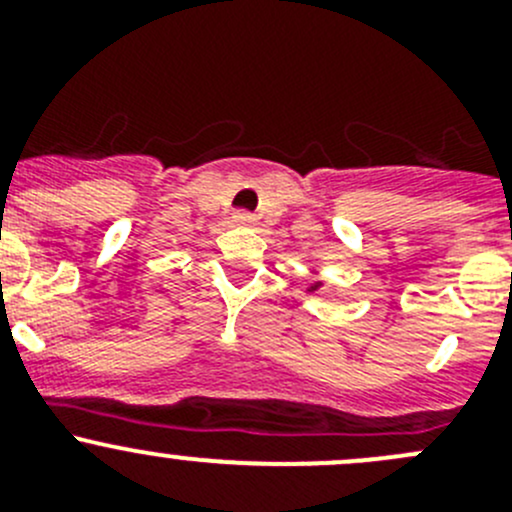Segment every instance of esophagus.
Returning a JSON list of instances; mask_svg holds the SVG:
<instances>
[{"mask_svg":"<svg viewBox=\"0 0 512 512\" xmlns=\"http://www.w3.org/2000/svg\"><path fill=\"white\" fill-rule=\"evenodd\" d=\"M234 224L236 226H254L256 224V216L249 214V211H236V214H234Z\"/></svg>","mask_w":512,"mask_h":512,"instance_id":"1","label":"esophagus"}]
</instances>
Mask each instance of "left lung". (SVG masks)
Instances as JSON below:
<instances>
[{"mask_svg": "<svg viewBox=\"0 0 512 512\" xmlns=\"http://www.w3.org/2000/svg\"><path fill=\"white\" fill-rule=\"evenodd\" d=\"M321 286H323V281H313V283H311V286H308V291H311V293H313V291H318V288H321Z\"/></svg>", "mask_w": 512, "mask_h": 512, "instance_id": "left-lung-1", "label": "left lung"}]
</instances>
